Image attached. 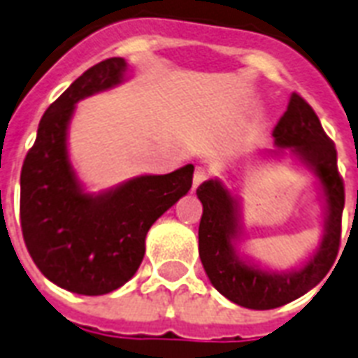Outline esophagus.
Listing matches in <instances>:
<instances>
[{"label": "esophagus", "instance_id": "esophagus-1", "mask_svg": "<svg viewBox=\"0 0 358 358\" xmlns=\"http://www.w3.org/2000/svg\"><path fill=\"white\" fill-rule=\"evenodd\" d=\"M204 180H208V171L204 167H196L195 174H193V189H196Z\"/></svg>", "mask_w": 358, "mask_h": 358}]
</instances>
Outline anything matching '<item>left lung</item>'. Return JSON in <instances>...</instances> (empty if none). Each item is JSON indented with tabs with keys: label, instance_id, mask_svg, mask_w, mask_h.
Segmentation results:
<instances>
[{
	"label": "left lung",
	"instance_id": "obj_1",
	"mask_svg": "<svg viewBox=\"0 0 358 358\" xmlns=\"http://www.w3.org/2000/svg\"><path fill=\"white\" fill-rule=\"evenodd\" d=\"M273 137L280 148H292L310 165L327 199L323 241L303 269L278 275L243 264L236 256L232 243L238 234V217L230 193L219 180H208L196 189L202 202L199 255L206 275L219 294L236 305L255 310L286 305L322 282L336 260L342 238L345 191L336 163V148L323 131L314 109L301 94H292L286 113L273 129Z\"/></svg>",
	"mask_w": 358,
	"mask_h": 358
}]
</instances>
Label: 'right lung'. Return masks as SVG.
Masks as SVG:
<instances>
[{
    "instance_id": "right-lung-1",
    "label": "right lung",
    "mask_w": 358,
    "mask_h": 358,
    "mask_svg": "<svg viewBox=\"0 0 358 358\" xmlns=\"http://www.w3.org/2000/svg\"><path fill=\"white\" fill-rule=\"evenodd\" d=\"M126 61L85 70L42 115L20 174V224L25 247L48 280L80 295H103L134 277L145 238L193 184V165L139 176L92 196L80 189L66 152V126L81 98L122 80Z\"/></svg>"
}]
</instances>
